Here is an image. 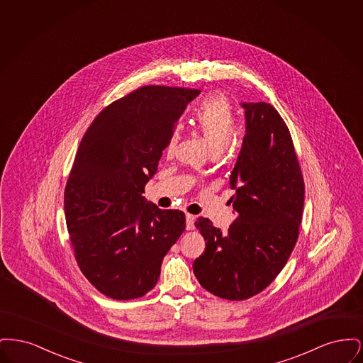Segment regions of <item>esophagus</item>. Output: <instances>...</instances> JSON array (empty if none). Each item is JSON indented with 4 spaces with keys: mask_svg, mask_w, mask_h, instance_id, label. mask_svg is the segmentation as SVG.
Wrapping results in <instances>:
<instances>
[{
    "mask_svg": "<svg viewBox=\"0 0 363 363\" xmlns=\"http://www.w3.org/2000/svg\"><path fill=\"white\" fill-rule=\"evenodd\" d=\"M194 228V216L186 213V230H193Z\"/></svg>",
    "mask_w": 363,
    "mask_h": 363,
    "instance_id": "1",
    "label": "esophagus"
}]
</instances>
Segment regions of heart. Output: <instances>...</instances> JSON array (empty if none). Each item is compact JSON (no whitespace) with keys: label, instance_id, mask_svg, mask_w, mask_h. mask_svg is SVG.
I'll use <instances>...</instances> for the list:
<instances>
[{"label":"heart","instance_id":"b5f03b06","mask_svg":"<svg viewBox=\"0 0 363 363\" xmlns=\"http://www.w3.org/2000/svg\"><path fill=\"white\" fill-rule=\"evenodd\" d=\"M193 126L204 136L209 150L213 154L220 152L231 141L235 130L237 118L228 99L222 94H211L197 104L191 114ZM179 140V130L174 128L170 132L164 154L173 156Z\"/></svg>","mask_w":363,"mask_h":363}]
</instances>
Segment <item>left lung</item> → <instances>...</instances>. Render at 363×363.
<instances>
[{"instance_id":"8db88e82","label":"left lung","mask_w":363,"mask_h":363,"mask_svg":"<svg viewBox=\"0 0 363 363\" xmlns=\"http://www.w3.org/2000/svg\"><path fill=\"white\" fill-rule=\"evenodd\" d=\"M246 135L230 186L237 212L227 231L199 218L206 240L193 272L211 294L249 299L267 289L284 268L299 237L305 182L293 138L272 104H242Z\"/></svg>"}]
</instances>
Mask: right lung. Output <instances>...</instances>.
Wrapping results in <instances>:
<instances>
[{"instance_id": "add662e5", "label": "right lung", "mask_w": 363, "mask_h": 363, "mask_svg": "<svg viewBox=\"0 0 363 363\" xmlns=\"http://www.w3.org/2000/svg\"><path fill=\"white\" fill-rule=\"evenodd\" d=\"M200 89L144 86L104 107L86 129L64 208L70 245L86 280L129 301L155 287L162 259L185 231V213L143 196L166 141Z\"/></svg>"}]
</instances>
